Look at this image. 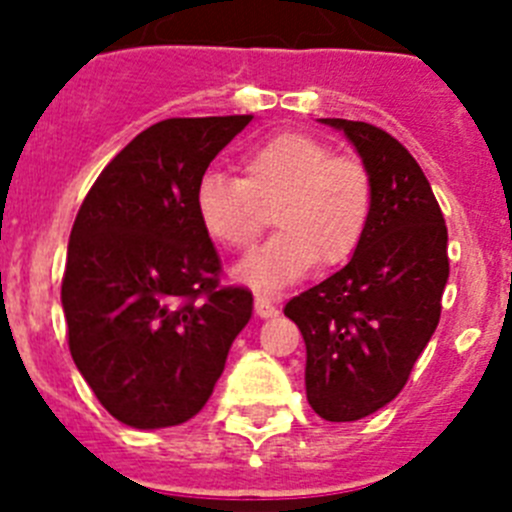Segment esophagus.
<instances>
[{
  "label": "esophagus",
  "mask_w": 512,
  "mask_h": 512,
  "mask_svg": "<svg viewBox=\"0 0 512 512\" xmlns=\"http://www.w3.org/2000/svg\"><path fill=\"white\" fill-rule=\"evenodd\" d=\"M256 312H259L261 318H274L279 312V307L274 305V302L269 300V297L264 295H256Z\"/></svg>",
  "instance_id": "esophagus-1"
}]
</instances>
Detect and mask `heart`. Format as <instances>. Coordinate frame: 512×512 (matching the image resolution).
I'll return each mask as SVG.
<instances>
[{
    "instance_id": "b5f03b06",
    "label": "heart",
    "mask_w": 512,
    "mask_h": 512,
    "mask_svg": "<svg viewBox=\"0 0 512 512\" xmlns=\"http://www.w3.org/2000/svg\"><path fill=\"white\" fill-rule=\"evenodd\" d=\"M241 171H205L194 207L212 241L238 253L251 251L274 212L279 233L238 269L253 289L277 292L318 259L343 264L364 241L374 184L361 158L336 153L312 135L282 133L251 148Z\"/></svg>"
}]
</instances>
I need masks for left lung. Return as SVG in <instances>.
I'll return each mask as SVG.
<instances>
[{"instance_id":"left-lung-1","label":"left lung","mask_w":512,"mask_h":512,"mask_svg":"<svg viewBox=\"0 0 512 512\" xmlns=\"http://www.w3.org/2000/svg\"><path fill=\"white\" fill-rule=\"evenodd\" d=\"M323 122L348 135L372 174V220L351 261L292 297L284 315L305 338L307 402L320 418L348 423L395 400L431 341L449 279V233L400 140L369 122Z\"/></svg>"}]
</instances>
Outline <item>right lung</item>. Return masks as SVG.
Returning <instances> with one entry per match:
<instances>
[{"label":"right lung","instance_id":"obj_1","mask_svg":"<svg viewBox=\"0 0 512 512\" xmlns=\"http://www.w3.org/2000/svg\"><path fill=\"white\" fill-rule=\"evenodd\" d=\"M253 115L171 117L104 166L69 238L61 302L69 351L102 408L133 428L205 408L251 289L223 284L194 189Z\"/></svg>","mask_w":512,"mask_h":512}]
</instances>
